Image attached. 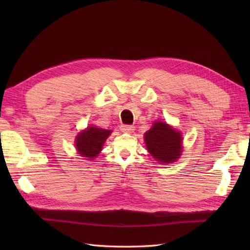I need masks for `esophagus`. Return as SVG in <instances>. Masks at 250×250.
<instances>
[{"instance_id":"1","label":"esophagus","mask_w":250,"mask_h":250,"mask_svg":"<svg viewBox=\"0 0 250 250\" xmlns=\"http://www.w3.org/2000/svg\"><path fill=\"white\" fill-rule=\"evenodd\" d=\"M120 129L122 132H125V133H131V132L134 130V126L131 125H124L120 126Z\"/></svg>"}]
</instances>
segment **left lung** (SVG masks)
<instances>
[{"label":"left lung","mask_w":250,"mask_h":250,"mask_svg":"<svg viewBox=\"0 0 250 250\" xmlns=\"http://www.w3.org/2000/svg\"><path fill=\"white\" fill-rule=\"evenodd\" d=\"M147 150L161 163L176 161L182 152V135L166 122L157 121L145 135Z\"/></svg>","instance_id":"left-lung-1"}]
</instances>
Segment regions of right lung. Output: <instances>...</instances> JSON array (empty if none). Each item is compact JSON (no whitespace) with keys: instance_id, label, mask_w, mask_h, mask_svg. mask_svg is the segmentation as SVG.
Masks as SVG:
<instances>
[{"instance_id":"obj_1","label":"right lung","mask_w":250,"mask_h":250,"mask_svg":"<svg viewBox=\"0 0 250 250\" xmlns=\"http://www.w3.org/2000/svg\"><path fill=\"white\" fill-rule=\"evenodd\" d=\"M111 133L110 130H104L94 126H89L87 130L81 132L76 137V148L81 157L91 160L102 150L104 142Z\"/></svg>"}]
</instances>
